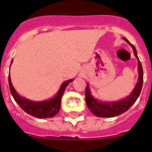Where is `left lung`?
Wrapping results in <instances>:
<instances>
[{
	"instance_id": "1",
	"label": "left lung",
	"mask_w": 152,
	"mask_h": 152,
	"mask_svg": "<svg viewBox=\"0 0 152 152\" xmlns=\"http://www.w3.org/2000/svg\"><path fill=\"white\" fill-rule=\"evenodd\" d=\"M123 39L126 41L129 45L132 47L134 53V55L137 57L138 61V81L136 84L135 87L130 93V95L126 96L124 99L118 100V101L114 102H107L98 100L95 99L90 91V88L87 84L86 88V102L87 107L93 114L100 118H112L118 116L126 112L130 108L132 105L136 102L139 97L140 92H141L142 86H143V80H144V73H143V68H142L141 63L140 62L139 58L137 56V53L135 47L129 42L126 38Z\"/></svg>"
}]
</instances>
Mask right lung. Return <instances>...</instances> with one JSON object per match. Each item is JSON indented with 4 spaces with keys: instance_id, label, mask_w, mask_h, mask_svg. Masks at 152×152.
<instances>
[{
    "instance_id": "right-lung-1",
    "label": "right lung",
    "mask_w": 152,
    "mask_h": 152,
    "mask_svg": "<svg viewBox=\"0 0 152 152\" xmlns=\"http://www.w3.org/2000/svg\"><path fill=\"white\" fill-rule=\"evenodd\" d=\"M12 61L13 59L11 62V64ZM73 81L74 79L67 80L64 83H62L59 91L57 92L55 96L53 98L47 99V100H43V101H33V100L21 96L17 93L12 84L10 74L8 76V84H9L10 92L15 102L19 104V107L25 112L32 115L34 117L38 118H52L59 112V109H60V105H61L62 96L64 94V92L65 91L66 86H68L70 82H73Z\"/></svg>"
}]
</instances>
